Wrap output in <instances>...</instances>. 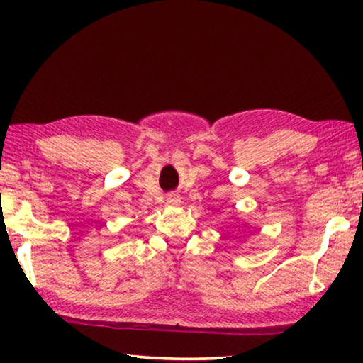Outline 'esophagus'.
<instances>
[{
	"label": "esophagus",
	"mask_w": 363,
	"mask_h": 363,
	"mask_svg": "<svg viewBox=\"0 0 363 363\" xmlns=\"http://www.w3.org/2000/svg\"><path fill=\"white\" fill-rule=\"evenodd\" d=\"M167 203L169 206H179L181 205V196L177 195V194H169L167 196Z\"/></svg>",
	"instance_id": "1"
}]
</instances>
